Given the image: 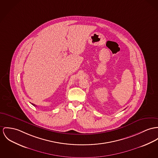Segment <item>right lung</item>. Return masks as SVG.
Here are the masks:
<instances>
[{
	"instance_id": "right-lung-1",
	"label": "right lung",
	"mask_w": 158,
	"mask_h": 158,
	"mask_svg": "<svg viewBox=\"0 0 158 158\" xmlns=\"http://www.w3.org/2000/svg\"><path fill=\"white\" fill-rule=\"evenodd\" d=\"M32 105H34V106H36V105H34V104H32Z\"/></svg>"
}]
</instances>
